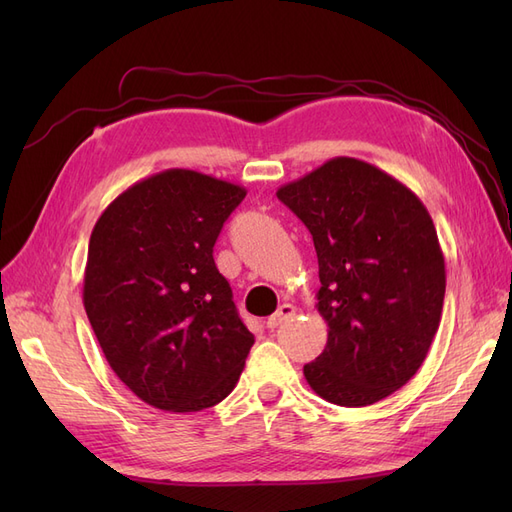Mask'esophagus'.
<instances>
[{
	"label": "esophagus",
	"mask_w": 512,
	"mask_h": 512,
	"mask_svg": "<svg viewBox=\"0 0 512 512\" xmlns=\"http://www.w3.org/2000/svg\"><path fill=\"white\" fill-rule=\"evenodd\" d=\"M294 314H297V309H294L290 303H284V305L277 307V312L271 318H267V327L273 331V329L280 327L282 322L290 320Z\"/></svg>",
	"instance_id": "34e87169"
}]
</instances>
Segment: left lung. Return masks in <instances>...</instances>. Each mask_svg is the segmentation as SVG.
I'll list each match as a JSON object with an SVG mask.
<instances>
[{
	"label": "left lung",
	"instance_id": "8db88e82",
	"mask_svg": "<svg viewBox=\"0 0 512 512\" xmlns=\"http://www.w3.org/2000/svg\"><path fill=\"white\" fill-rule=\"evenodd\" d=\"M275 194L318 256L316 307L329 337L303 367L307 384L346 408L393 395L423 365L442 318L446 269L429 211L356 158H333Z\"/></svg>",
	"mask_w": 512,
	"mask_h": 512
}]
</instances>
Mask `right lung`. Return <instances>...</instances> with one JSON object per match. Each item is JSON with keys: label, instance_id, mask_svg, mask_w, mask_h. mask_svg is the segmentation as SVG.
I'll list each match as a JSON object with an SVG mask.
<instances>
[{"label": "right lung", "instance_id": "obj_1", "mask_svg": "<svg viewBox=\"0 0 512 512\" xmlns=\"http://www.w3.org/2000/svg\"><path fill=\"white\" fill-rule=\"evenodd\" d=\"M247 190L188 168L138 181L91 230L83 305L108 365L145 404L200 412L235 389L254 335L213 245Z\"/></svg>", "mask_w": 512, "mask_h": 512}]
</instances>
